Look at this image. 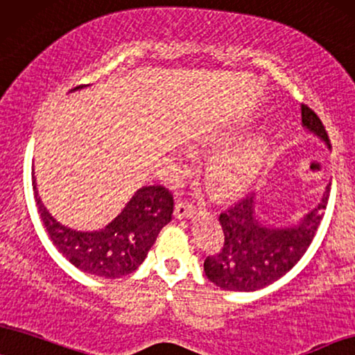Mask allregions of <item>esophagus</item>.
I'll return each mask as SVG.
<instances>
[{
    "instance_id": "34e87169",
    "label": "esophagus",
    "mask_w": 355,
    "mask_h": 355,
    "mask_svg": "<svg viewBox=\"0 0 355 355\" xmlns=\"http://www.w3.org/2000/svg\"><path fill=\"white\" fill-rule=\"evenodd\" d=\"M173 214L177 219H190V218H193V214H195V208H193L191 205L180 201V203L175 205Z\"/></svg>"
}]
</instances>
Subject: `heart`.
I'll list each match as a JSON object with an SVG mask.
<instances>
[{"label":"heart","instance_id":"1","mask_svg":"<svg viewBox=\"0 0 355 355\" xmlns=\"http://www.w3.org/2000/svg\"><path fill=\"white\" fill-rule=\"evenodd\" d=\"M270 146L262 136L226 147L208 167V180L223 195L244 191L267 164Z\"/></svg>","mask_w":355,"mask_h":355}]
</instances>
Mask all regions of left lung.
Returning <instances> with one entry per match:
<instances>
[{"instance_id":"8db88e82","label":"left lung","mask_w":355,"mask_h":355,"mask_svg":"<svg viewBox=\"0 0 355 355\" xmlns=\"http://www.w3.org/2000/svg\"><path fill=\"white\" fill-rule=\"evenodd\" d=\"M302 125L331 149L324 125L306 105H302ZM329 191L331 183L318 206L288 226L263 221L255 209V193L237 201L219 214L224 244L218 254L206 257V277L230 291H255L277 282L306 252L324 216Z\"/></svg>"}]
</instances>
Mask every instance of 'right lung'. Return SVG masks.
<instances>
[{
	"label": "right lung",
	"mask_w": 355,
	"mask_h": 355,
	"mask_svg": "<svg viewBox=\"0 0 355 355\" xmlns=\"http://www.w3.org/2000/svg\"><path fill=\"white\" fill-rule=\"evenodd\" d=\"M80 88L85 87L71 92ZM33 188L40 219L58 252L95 277L121 278L137 270L160 230L172 221L173 198L160 185L139 188L118 216L98 231L71 230L58 223L40 200L34 177Z\"/></svg>",
	"instance_id": "obj_1"
}]
</instances>
